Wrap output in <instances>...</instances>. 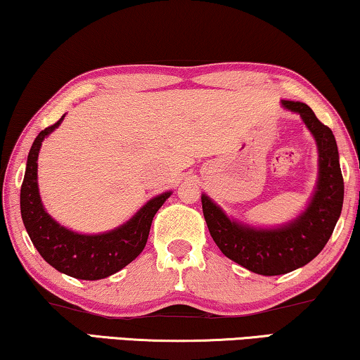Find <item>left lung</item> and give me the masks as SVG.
<instances>
[{"label": "left lung", "instance_id": "8db88e82", "mask_svg": "<svg viewBox=\"0 0 360 360\" xmlns=\"http://www.w3.org/2000/svg\"><path fill=\"white\" fill-rule=\"evenodd\" d=\"M281 106L300 116L317 143V182L304 210L278 226H254L229 217L202 194L203 217L214 244L228 259L264 276L284 275L314 260L333 234L345 198L340 153L331 129L321 124L305 103L281 100Z\"/></svg>", "mask_w": 360, "mask_h": 360}]
</instances>
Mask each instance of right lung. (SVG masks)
Instances as JSON below:
<instances>
[{
  "label": "right lung",
  "mask_w": 360,
  "mask_h": 360,
  "mask_svg": "<svg viewBox=\"0 0 360 360\" xmlns=\"http://www.w3.org/2000/svg\"><path fill=\"white\" fill-rule=\"evenodd\" d=\"M64 116L56 124L41 131L32 143L20 187V214L32 244L46 264L77 280H103L122 270L143 250L155 213L173 192L168 191L150 198L126 223L110 231L82 234L63 226L43 207L37 160L41 142L61 124Z\"/></svg>",
  "instance_id": "obj_1"
}]
</instances>
